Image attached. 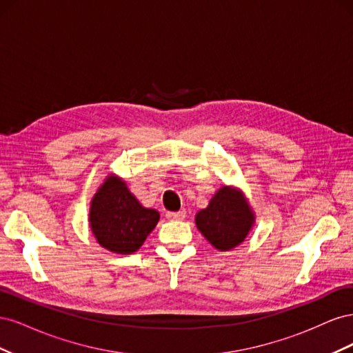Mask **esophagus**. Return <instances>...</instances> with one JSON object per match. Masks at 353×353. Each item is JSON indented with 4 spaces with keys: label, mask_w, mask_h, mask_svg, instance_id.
<instances>
[{
    "label": "esophagus",
    "mask_w": 353,
    "mask_h": 353,
    "mask_svg": "<svg viewBox=\"0 0 353 353\" xmlns=\"http://www.w3.org/2000/svg\"><path fill=\"white\" fill-rule=\"evenodd\" d=\"M187 215L185 210H178V212H166V218L170 221H175V219H184Z\"/></svg>",
    "instance_id": "34e87169"
}]
</instances>
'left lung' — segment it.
<instances>
[{"label":"left lung","instance_id":"8db88e82","mask_svg":"<svg viewBox=\"0 0 353 353\" xmlns=\"http://www.w3.org/2000/svg\"><path fill=\"white\" fill-rule=\"evenodd\" d=\"M253 213L239 191L223 187L196 215V225L219 250L236 248L252 228Z\"/></svg>","mask_w":353,"mask_h":353}]
</instances>
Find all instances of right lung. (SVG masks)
Returning <instances> with one entry per match:
<instances>
[{
    "mask_svg": "<svg viewBox=\"0 0 353 353\" xmlns=\"http://www.w3.org/2000/svg\"><path fill=\"white\" fill-rule=\"evenodd\" d=\"M157 221L159 212L141 206L119 178L105 181L91 201V230L97 241L110 252H137Z\"/></svg>",
    "mask_w": 353,
    "mask_h": 353,
    "instance_id": "obj_1",
    "label": "right lung"
}]
</instances>
